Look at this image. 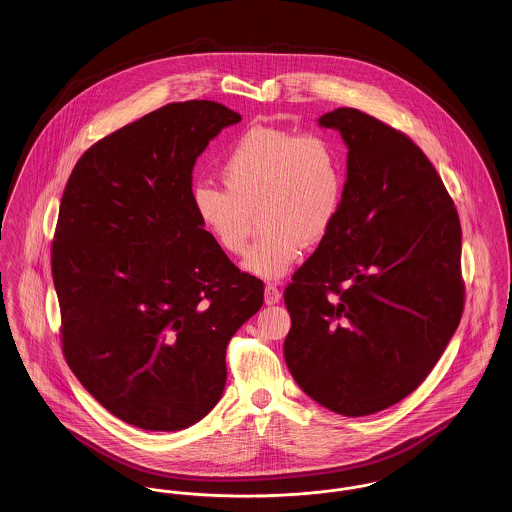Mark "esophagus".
Wrapping results in <instances>:
<instances>
[{
  "label": "esophagus",
  "mask_w": 512,
  "mask_h": 512,
  "mask_svg": "<svg viewBox=\"0 0 512 512\" xmlns=\"http://www.w3.org/2000/svg\"><path fill=\"white\" fill-rule=\"evenodd\" d=\"M280 299H282V292L274 284H267V288H265V303L267 305H276V303H280Z\"/></svg>",
  "instance_id": "34e87169"
}]
</instances>
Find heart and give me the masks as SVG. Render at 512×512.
Here are the masks:
<instances>
[{"label": "heart", "mask_w": 512, "mask_h": 512, "mask_svg": "<svg viewBox=\"0 0 512 512\" xmlns=\"http://www.w3.org/2000/svg\"><path fill=\"white\" fill-rule=\"evenodd\" d=\"M219 174L226 192L209 184L192 190L195 217L224 253L242 255L259 209L263 236L244 261L257 278L286 276L305 244H318L340 213L345 169L326 134L255 126L228 149Z\"/></svg>", "instance_id": "b5f03b06"}]
</instances>
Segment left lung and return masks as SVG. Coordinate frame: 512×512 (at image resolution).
Listing matches in <instances>:
<instances>
[{
	"instance_id": "8db88e82",
	"label": "left lung",
	"mask_w": 512,
	"mask_h": 512,
	"mask_svg": "<svg viewBox=\"0 0 512 512\" xmlns=\"http://www.w3.org/2000/svg\"><path fill=\"white\" fill-rule=\"evenodd\" d=\"M318 126L340 132L347 180L336 222L284 293V357L322 407L366 416L413 393L461 322V222L411 138L351 107Z\"/></svg>"
}]
</instances>
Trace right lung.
<instances>
[{
  "label": "right lung",
  "mask_w": 512,
  "mask_h": 512,
  "mask_svg": "<svg viewBox=\"0 0 512 512\" xmlns=\"http://www.w3.org/2000/svg\"><path fill=\"white\" fill-rule=\"evenodd\" d=\"M232 109L169 103L90 147L51 249L63 351L80 384L136 428L176 432L219 403L226 345L263 307L192 207L197 157Z\"/></svg>",
  "instance_id": "add662e5"
}]
</instances>
